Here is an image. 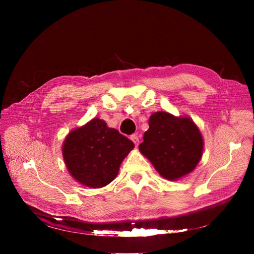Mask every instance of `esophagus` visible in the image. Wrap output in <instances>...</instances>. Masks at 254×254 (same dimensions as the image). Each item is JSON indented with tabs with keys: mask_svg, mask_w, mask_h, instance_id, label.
Here are the masks:
<instances>
[{
	"mask_svg": "<svg viewBox=\"0 0 254 254\" xmlns=\"http://www.w3.org/2000/svg\"><path fill=\"white\" fill-rule=\"evenodd\" d=\"M130 139H131V141L134 143L135 146L139 145V136H137L136 134H132L131 136H130Z\"/></svg>",
	"mask_w": 254,
	"mask_h": 254,
	"instance_id": "34e87169",
	"label": "esophagus"
}]
</instances>
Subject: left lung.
Instances as JSON below:
<instances>
[{
  "mask_svg": "<svg viewBox=\"0 0 254 254\" xmlns=\"http://www.w3.org/2000/svg\"><path fill=\"white\" fill-rule=\"evenodd\" d=\"M139 149L156 171L168 180L190 174L202 157L203 139L195 123L188 117L168 112L151 114Z\"/></svg>",
  "mask_w": 254,
  "mask_h": 254,
  "instance_id": "8db88e82",
  "label": "left lung"
}]
</instances>
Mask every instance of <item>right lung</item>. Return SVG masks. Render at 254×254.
Instances as JSON below:
<instances>
[{"label":"right lung","instance_id":"obj_1","mask_svg":"<svg viewBox=\"0 0 254 254\" xmlns=\"http://www.w3.org/2000/svg\"><path fill=\"white\" fill-rule=\"evenodd\" d=\"M134 144L109 128L105 121L91 120L67 134L63 155L68 173L82 186L92 189L106 187L115 179L122 161Z\"/></svg>","mask_w":254,"mask_h":254}]
</instances>
